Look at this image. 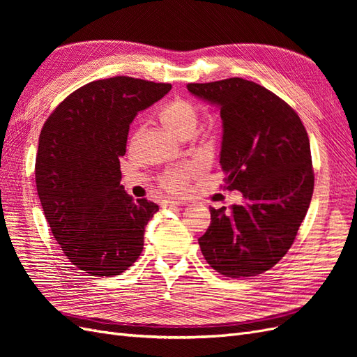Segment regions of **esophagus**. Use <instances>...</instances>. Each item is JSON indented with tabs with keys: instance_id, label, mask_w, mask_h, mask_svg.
<instances>
[{
	"instance_id": "1",
	"label": "esophagus",
	"mask_w": 357,
	"mask_h": 357,
	"mask_svg": "<svg viewBox=\"0 0 357 357\" xmlns=\"http://www.w3.org/2000/svg\"><path fill=\"white\" fill-rule=\"evenodd\" d=\"M181 202L177 201V199H162L160 205L164 208H169V207H177V205H180Z\"/></svg>"
}]
</instances>
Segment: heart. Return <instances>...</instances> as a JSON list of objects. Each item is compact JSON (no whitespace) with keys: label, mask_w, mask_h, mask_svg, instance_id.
Segmentation results:
<instances>
[{"label":"heart","mask_w":357,"mask_h":357,"mask_svg":"<svg viewBox=\"0 0 357 357\" xmlns=\"http://www.w3.org/2000/svg\"><path fill=\"white\" fill-rule=\"evenodd\" d=\"M160 122L178 138H189L197 131L199 114L197 107L190 101L177 98L167 104L160 112ZM195 167L192 165L171 169L162 177V186L171 192L185 190L189 180L195 176Z\"/></svg>","instance_id":"b5f03b06"}]
</instances>
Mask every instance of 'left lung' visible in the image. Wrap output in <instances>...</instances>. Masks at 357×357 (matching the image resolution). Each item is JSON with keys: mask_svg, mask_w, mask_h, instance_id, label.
<instances>
[{"mask_svg": "<svg viewBox=\"0 0 357 357\" xmlns=\"http://www.w3.org/2000/svg\"><path fill=\"white\" fill-rule=\"evenodd\" d=\"M186 88L220 109L225 188L244 197L229 211L210 207L201 252L222 275L262 274L287 253L310 207L314 174L305 128L289 104L255 82L232 77Z\"/></svg>", "mask_w": 357, "mask_h": 357, "instance_id": "8db88e82", "label": "left lung"}]
</instances>
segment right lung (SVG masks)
<instances>
[{
  "instance_id": "1",
  "label": "right lung",
  "mask_w": 357,
  "mask_h": 357,
  "mask_svg": "<svg viewBox=\"0 0 357 357\" xmlns=\"http://www.w3.org/2000/svg\"><path fill=\"white\" fill-rule=\"evenodd\" d=\"M171 89L168 83L117 75L82 86L41 129L37 192L52 234L73 265L89 275L122 274L143 252L159 207L129 197L119 156L129 125Z\"/></svg>"
}]
</instances>
